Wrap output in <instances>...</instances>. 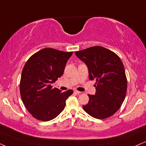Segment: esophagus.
I'll return each instance as SVG.
<instances>
[{
    "label": "esophagus",
    "instance_id": "1",
    "mask_svg": "<svg viewBox=\"0 0 146 146\" xmlns=\"http://www.w3.org/2000/svg\"><path fill=\"white\" fill-rule=\"evenodd\" d=\"M74 93L76 94H80L81 92H79V91H78V90H74Z\"/></svg>",
    "mask_w": 146,
    "mask_h": 146
}]
</instances>
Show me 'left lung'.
<instances>
[{
	"mask_svg": "<svg viewBox=\"0 0 146 146\" xmlns=\"http://www.w3.org/2000/svg\"><path fill=\"white\" fill-rule=\"evenodd\" d=\"M75 55L86 64L90 80H96V94H88V103L84 105V110L101 120L113 115L122 105L127 90V79L120 57L101 46L75 52Z\"/></svg>",
	"mask_w": 146,
	"mask_h": 146,
	"instance_id": "obj_1",
	"label": "left lung"
}]
</instances>
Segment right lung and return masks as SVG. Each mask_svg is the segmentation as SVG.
I'll return each instance as SVG.
<instances>
[{"label":"right lung","mask_w":146,"mask_h":146,"mask_svg":"<svg viewBox=\"0 0 146 146\" xmlns=\"http://www.w3.org/2000/svg\"><path fill=\"white\" fill-rule=\"evenodd\" d=\"M73 52L44 48L33 54L22 69L20 83L22 100L35 118L46 122L64 110L66 100L73 91L61 92L52 86L63 75L66 63Z\"/></svg>","instance_id":"right-lung-1"}]
</instances>
